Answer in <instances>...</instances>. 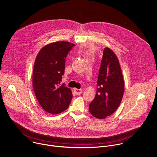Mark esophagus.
Instances as JSON below:
<instances>
[{"label": "esophagus", "mask_w": 157, "mask_h": 157, "mask_svg": "<svg viewBox=\"0 0 157 157\" xmlns=\"http://www.w3.org/2000/svg\"><path fill=\"white\" fill-rule=\"evenodd\" d=\"M75 94L77 95H80L82 92V89H75Z\"/></svg>", "instance_id": "34e87169"}]
</instances>
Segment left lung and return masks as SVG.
<instances>
[{"label": "left lung", "mask_w": 157, "mask_h": 157, "mask_svg": "<svg viewBox=\"0 0 157 157\" xmlns=\"http://www.w3.org/2000/svg\"><path fill=\"white\" fill-rule=\"evenodd\" d=\"M97 86L95 98L89 108L93 116L103 119L116 111L124 92V81L119 60L109 48L103 51Z\"/></svg>", "instance_id": "left-lung-1"}]
</instances>
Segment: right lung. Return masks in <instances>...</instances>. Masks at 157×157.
Masks as SVG:
<instances>
[{"instance_id": "right-lung-1", "label": "right lung", "mask_w": 157, "mask_h": 157, "mask_svg": "<svg viewBox=\"0 0 157 157\" xmlns=\"http://www.w3.org/2000/svg\"><path fill=\"white\" fill-rule=\"evenodd\" d=\"M75 44L56 41L43 46L35 59L32 76L36 99L47 113L59 114L67 109L73 97L70 88L60 84L65 59Z\"/></svg>"}]
</instances>
